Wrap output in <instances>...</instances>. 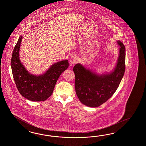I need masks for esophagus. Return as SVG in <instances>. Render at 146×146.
Returning <instances> with one entry per match:
<instances>
[{
    "instance_id": "1",
    "label": "esophagus",
    "mask_w": 146,
    "mask_h": 146,
    "mask_svg": "<svg viewBox=\"0 0 146 146\" xmlns=\"http://www.w3.org/2000/svg\"><path fill=\"white\" fill-rule=\"evenodd\" d=\"M77 62H78V58L75 55H73L70 58V64H74L76 63H77Z\"/></svg>"
}]
</instances>
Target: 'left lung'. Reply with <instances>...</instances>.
Here are the masks:
<instances>
[{"instance_id": "left-lung-1", "label": "left lung", "mask_w": 146, "mask_h": 146, "mask_svg": "<svg viewBox=\"0 0 146 146\" xmlns=\"http://www.w3.org/2000/svg\"><path fill=\"white\" fill-rule=\"evenodd\" d=\"M117 44L120 46L119 56L110 72L99 74L80 63L74 66L75 92L86 106L99 107L112 96L119 86L125 73V49L121 41L117 40Z\"/></svg>"}]
</instances>
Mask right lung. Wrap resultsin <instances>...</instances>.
Listing matches in <instances>:
<instances>
[{"instance_id": "1", "label": "right lung", "mask_w": 146, "mask_h": 146, "mask_svg": "<svg viewBox=\"0 0 146 146\" xmlns=\"http://www.w3.org/2000/svg\"><path fill=\"white\" fill-rule=\"evenodd\" d=\"M23 36L19 37L12 54L11 66L13 78L18 91L26 99L32 101L47 99L53 92L57 80L68 67L67 60L53 64L45 73L36 75L31 74L21 63L19 49Z\"/></svg>"}]
</instances>
